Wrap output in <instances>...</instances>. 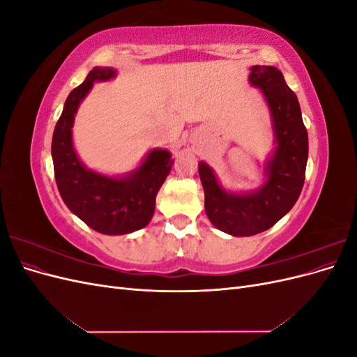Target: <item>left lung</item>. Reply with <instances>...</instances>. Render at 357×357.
Instances as JSON below:
<instances>
[{"label":"left lung","instance_id":"left-lung-1","mask_svg":"<svg viewBox=\"0 0 357 357\" xmlns=\"http://www.w3.org/2000/svg\"><path fill=\"white\" fill-rule=\"evenodd\" d=\"M248 83L261 89L274 137L273 152L264 162L262 185L241 192L225 189L207 162L198 165L205 213L215 228L232 236L261 234L284 218L301 195L308 160V134L301 107L282 71L253 66Z\"/></svg>","mask_w":357,"mask_h":357}]
</instances>
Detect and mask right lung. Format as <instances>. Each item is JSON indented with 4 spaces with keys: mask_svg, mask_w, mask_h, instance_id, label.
<instances>
[{
    "mask_svg": "<svg viewBox=\"0 0 357 357\" xmlns=\"http://www.w3.org/2000/svg\"><path fill=\"white\" fill-rule=\"evenodd\" d=\"M113 67H95L70 92L52 138L55 178L67 207L96 232L125 235L144 228L155 214L156 195L174 164L167 149H150L139 164L122 176L88 168L75 152L73 126L82 101L95 83L110 82Z\"/></svg>",
    "mask_w": 357,
    "mask_h": 357,
    "instance_id": "right-lung-1",
    "label": "right lung"
}]
</instances>
